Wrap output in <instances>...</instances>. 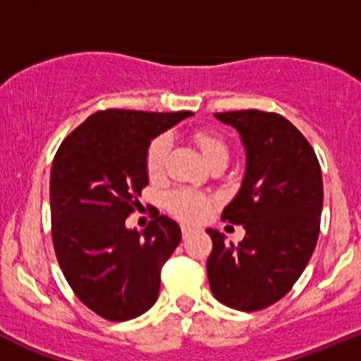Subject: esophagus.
I'll return each mask as SVG.
<instances>
[{
  "mask_svg": "<svg viewBox=\"0 0 361 361\" xmlns=\"http://www.w3.org/2000/svg\"><path fill=\"white\" fill-rule=\"evenodd\" d=\"M180 229H182V236H184V238L191 236V235H192V231H195V229H192L191 226H188V224H182V226H180Z\"/></svg>",
  "mask_w": 361,
  "mask_h": 361,
  "instance_id": "esophagus-1",
  "label": "esophagus"
}]
</instances>
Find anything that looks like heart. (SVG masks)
Listing matches in <instances>:
<instances>
[{
    "label": "heart",
    "instance_id": "1",
    "mask_svg": "<svg viewBox=\"0 0 361 361\" xmlns=\"http://www.w3.org/2000/svg\"><path fill=\"white\" fill-rule=\"evenodd\" d=\"M195 140L202 151L205 161L210 165L215 159H226L228 161V146L221 135L208 130H198L195 133ZM170 140L166 135L158 137L151 142L146 154V169L149 177L161 176L163 166H165L166 153H169ZM166 208L184 221H200L208 214L212 207V200L202 192L191 191V189H176V191L166 195Z\"/></svg>",
    "mask_w": 361,
    "mask_h": 361
}]
</instances>
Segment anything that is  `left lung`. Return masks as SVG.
I'll return each mask as SVG.
<instances>
[{
    "instance_id": "8db88e82",
    "label": "left lung",
    "mask_w": 361,
    "mask_h": 361,
    "mask_svg": "<svg viewBox=\"0 0 361 361\" xmlns=\"http://www.w3.org/2000/svg\"><path fill=\"white\" fill-rule=\"evenodd\" d=\"M240 133L245 173L240 191L222 212L243 224L245 238L228 243L217 229L207 273L219 302L257 311L287 295L317 247L323 207L319 163L306 137L276 113L257 109L214 114Z\"/></svg>"
}]
</instances>
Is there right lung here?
<instances>
[{
    "instance_id": "right-lung-1",
    "label": "right lung",
    "mask_w": 361,
    "mask_h": 361,
    "mask_svg": "<svg viewBox=\"0 0 361 361\" xmlns=\"http://www.w3.org/2000/svg\"><path fill=\"white\" fill-rule=\"evenodd\" d=\"M189 116L99 111L66 137L54 158L50 212L59 266L78 299L111 322L153 306L163 264L180 241L179 224L166 215H156L144 231L125 221L149 182L151 140Z\"/></svg>"
}]
</instances>
